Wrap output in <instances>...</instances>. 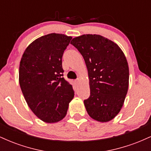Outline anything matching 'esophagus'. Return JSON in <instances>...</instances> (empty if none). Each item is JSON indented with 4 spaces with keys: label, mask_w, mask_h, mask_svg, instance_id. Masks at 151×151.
I'll use <instances>...</instances> for the list:
<instances>
[{
    "label": "esophagus",
    "mask_w": 151,
    "mask_h": 151,
    "mask_svg": "<svg viewBox=\"0 0 151 151\" xmlns=\"http://www.w3.org/2000/svg\"><path fill=\"white\" fill-rule=\"evenodd\" d=\"M79 81H80V79H76V80H75V84H79Z\"/></svg>",
    "instance_id": "obj_1"
}]
</instances>
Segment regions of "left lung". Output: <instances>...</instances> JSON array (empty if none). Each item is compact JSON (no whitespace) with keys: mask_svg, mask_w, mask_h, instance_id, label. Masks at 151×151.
<instances>
[{"mask_svg":"<svg viewBox=\"0 0 151 151\" xmlns=\"http://www.w3.org/2000/svg\"><path fill=\"white\" fill-rule=\"evenodd\" d=\"M71 44L81 54L89 77L90 96L84 101L94 120L107 122L122 108L129 88L126 58L116 43L99 35H83Z\"/></svg>","mask_w":151,"mask_h":151,"instance_id":"obj_1","label":"left lung"}]
</instances>
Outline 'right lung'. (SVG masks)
I'll return each instance as SVG.
<instances>
[{
  "mask_svg": "<svg viewBox=\"0 0 151 151\" xmlns=\"http://www.w3.org/2000/svg\"><path fill=\"white\" fill-rule=\"evenodd\" d=\"M72 37L46 35L26 48L20 60L19 82L32 111L46 123L62 120L74 97L72 85L63 77L62 55Z\"/></svg>",
  "mask_w": 151,
  "mask_h": 151,
  "instance_id": "1",
  "label": "right lung"
}]
</instances>
